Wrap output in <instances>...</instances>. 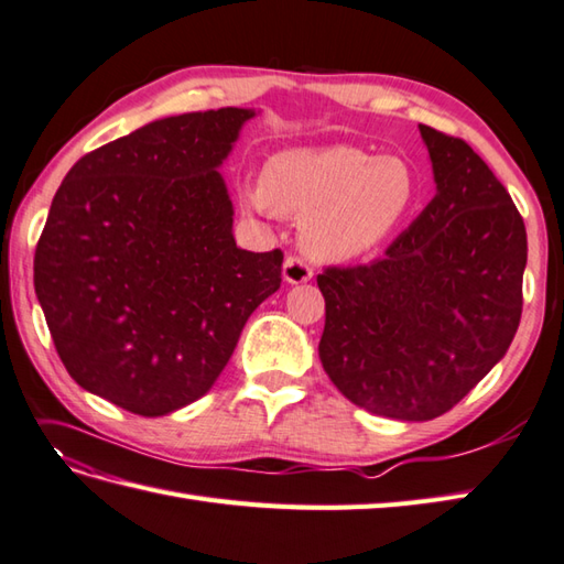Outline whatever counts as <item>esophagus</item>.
I'll return each instance as SVG.
<instances>
[{
    "instance_id": "obj_1",
    "label": "esophagus",
    "mask_w": 564,
    "mask_h": 564,
    "mask_svg": "<svg viewBox=\"0 0 564 564\" xmlns=\"http://www.w3.org/2000/svg\"><path fill=\"white\" fill-rule=\"evenodd\" d=\"M282 278H284L286 284H304L311 278H314V272H311V268L306 265L304 260L290 256V258L284 260V265H282Z\"/></svg>"
}]
</instances>
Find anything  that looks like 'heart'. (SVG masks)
Segmentation results:
<instances>
[{"mask_svg":"<svg viewBox=\"0 0 564 564\" xmlns=\"http://www.w3.org/2000/svg\"><path fill=\"white\" fill-rule=\"evenodd\" d=\"M258 212L302 221L311 258L343 262L369 253L417 199V173L403 156H371L357 147H296L268 159L262 183L243 185Z\"/></svg>","mask_w":564,"mask_h":564,"instance_id":"obj_1","label":"heart"}]
</instances>
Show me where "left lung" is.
<instances>
[{"label": "left lung", "instance_id": "1", "mask_svg": "<svg viewBox=\"0 0 564 564\" xmlns=\"http://www.w3.org/2000/svg\"><path fill=\"white\" fill-rule=\"evenodd\" d=\"M436 195L357 268L318 274L321 365L371 415L427 422L482 381L514 340L527 227L507 187L458 140L420 124Z\"/></svg>", "mask_w": 564, "mask_h": 564}]
</instances>
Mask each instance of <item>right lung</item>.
Returning a JSON list of instances; mask_svg holds the SVG:
<instances>
[{"instance_id": "right-lung-1", "label": "right lung", "mask_w": 564, "mask_h": 564, "mask_svg": "<svg viewBox=\"0 0 564 564\" xmlns=\"http://www.w3.org/2000/svg\"><path fill=\"white\" fill-rule=\"evenodd\" d=\"M253 108L185 112L82 156L33 260L35 296L84 391L161 417L203 398L248 316L280 290L282 253L236 246L219 173Z\"/></svg>"}]
</instances>
